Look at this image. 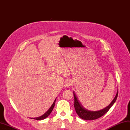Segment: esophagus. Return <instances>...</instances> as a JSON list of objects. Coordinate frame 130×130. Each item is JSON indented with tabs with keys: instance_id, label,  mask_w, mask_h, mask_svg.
I'll list each match as a JSON object with an SVG mask.
<instances>
[{
	"instance_id": "obj_1",
	"label": "esophagus",
	"mask_w": 130,
	"mask_h": 130,
	"mask_svg": "<svg viewBox=\"0 0 130 130\" xmlns=\"http://www.w3.org/2000/svg\"><path fill=\"white\" fill-rule=\"evenodd\" d=\"M72 84V82L70 81V80H67L65 82V86L66 87H69V86H70Z\"/></svg>"
}]
</instances>
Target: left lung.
<instances>
[{
	"label": "left lung",
	"mask_w": 130,
	"mask_h": 130,
	"mask_svg": "<svg viewBox=\"0 0 130 130\" xmlns=\"http://www.w3.org/2000/svg\"><path fill=\"white\" fill-rule=\"evenodd\" d=\"M74 96V107L75 109L77 114L80 118L85 120H93L98 119L101 117L106 113L107 111L110 110V108L112 106L113 104L115 102L117 96H118V91L117 92L115 97L113 99L111 104L107 106L106 107L104 108V109L96 111H91L86 110V108L83 107L81 103L79 102V100L76 96V95L74 92H73Z\"/></svg>",
	"instance_id": "8db88e82"
}]
</instances>
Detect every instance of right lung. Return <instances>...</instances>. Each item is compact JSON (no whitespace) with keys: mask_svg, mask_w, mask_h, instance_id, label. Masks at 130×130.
Here are the masks:
<instances>
[{"mask_svg":"<svg viewBox=\"0 0 130 130\" xmlns=\"http://www.w3.org/2000/svg\"><path fill=\"white\" fill-rule=\"evenodd\" d=\"M55 101H56V100H55V101H54V103L52 105H51V106L50 107V108H49V109L47 111V112H45V113L43 115H42V116H40V117H36V118H31V119H35V120H44V119H45V118H46V117L50 114V113H51V112H52V111H53V108H54V106H55Z\"/></svg>","mask_w":130,"mask_h":130,"instance_id":"obj_1","label":"right lung"}]
</instances>
